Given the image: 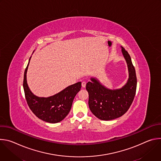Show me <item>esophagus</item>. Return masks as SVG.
<instances>
[{
  "label": "esophagus",
  "mask_w": 161,
  "mask_h": 161,
  "mask_svg": "<svg viewBox=\"0 0 161 161\" xmlns=\"http://www.w3.org/2000/svg\"><path fill=\"white\" fill-rule=\"evenodd\" d=\"M81 86L83 87V88H85V86H86V82L85 81H82V83H81Z\"/></svg>",
  "instance_id": "obj_1"
}]
</instances>
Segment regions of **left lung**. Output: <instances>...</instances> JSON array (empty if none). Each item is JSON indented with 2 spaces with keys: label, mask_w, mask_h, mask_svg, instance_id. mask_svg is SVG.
I'll return each mask as SVG.
<instances>
[{
  "label": "left lung",
  "mask_w": 161,
  "mask_h": 161,
  "mask_svg": "<svg viewBox=\"0 0 161 161\" xmlns=\"http://www.w3.org/2000/svg\"><path fill=\"white\" fill-rule=\"evenodd\" d=\"M121 48L129 71L126 84L120 88L111 90L96 78H91V81L86 85L89 108L97 118L102 120H111L122 116L130 108L136 94L137 78L135 69L129 54L123 47Z\"/></svg>",
  "instance_id": "left-lung-1"
}]
</instances>
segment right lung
Segmentation results:
<instances>
[{
	"mask_svg": "<svg viewBox=\"0 0 161 161\" xmlns=\"http://www.w3.org/2000/svg\"><path fill=\"white\" fill-rule=\"evenodd\" d=\"M31 58L25 70L23 83L27 104L39 119L48 123H58L69 113L74 98L81 89V82L69 86L54 96L48 97H37L31 91L27 82V71Z\"/></svg>",
	"mask_w": 161,
	"mask_h": 161,
	"instance_id": "obj_1",
	"label": "right lung"
}]
</instances>
